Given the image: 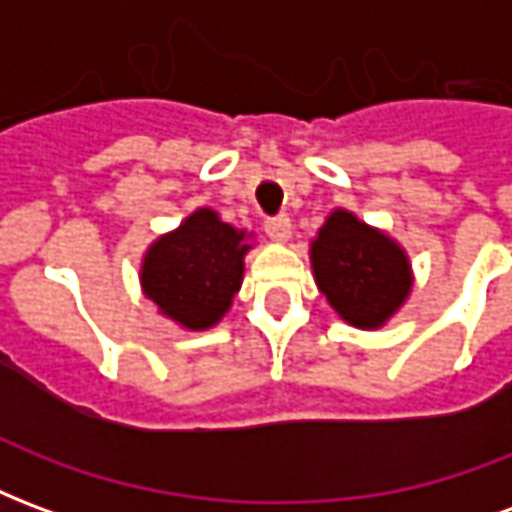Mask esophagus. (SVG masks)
<instances>
[{
	"mask_svg": "<svg viewBox=\"0 0 512 512\" xmlns=\"http://www.w3.org/2000/svg\"><path fill=\"white\" fill-rule=\"evenodd\" d=\"M266 235L274 244H285L290 238V219L288 216H274L266 222Z\"/></svg>",
	"mask_w": 512,
	"mask_h": 512,
	"instance_id": "obj_1",
	"label": "esophagus"
}]
</instances>
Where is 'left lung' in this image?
<instances>
[{"instance_id": "left-lung-1", "label": "left lung", "mask_w": 512, "mask_h": 512, "mask_svg": "<svg viewBox=\"0 0 512 512\" xmlns=\"http://www.w3.org/2000/svg\"><path fill=\"white\" fill-rule=\"evenodd\" d=\"M310 263L329 307L365 332L397 315L414 288L406 249L345 208H334L310 241Z\"/></svg>"}]
</instances>
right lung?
I'll list each match as a JSON object with an SVG mask.
<instances>
[{
  "label": "right lung",
  "instance_id": "right-lung-1",
  "mask_svg": "<svg viewBox=\"0 0 512 512\" xmlns=\"http://www.w3.org/2000/svg\"><path fill=\"white\" fill-rule=\"evenodd\" d=\"M255 235L197 208L147 246L139 285L156 310L186 332H205L233 307L244 282V257Z\"/></svg>",
  "mask_w": 512,
  "mask_h": 512
}]
</instances>
